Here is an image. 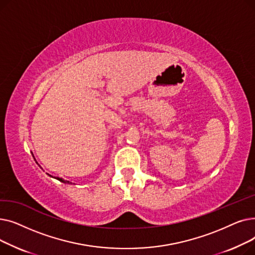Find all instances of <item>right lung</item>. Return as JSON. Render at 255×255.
<instances>
[{
	"label": "right lung",
	"instance_id": "1",
	"mask_svg": "<svg viewBox=\"0 0 255 255\" xmlns=\"http://www.w3.org/2000/svg\"><path fill=\"white\" fill-rule=\"evenodd\" d=\"M33 157H34V156H33ZM48 176H49V177H52V176H50V175H48ZM52 178H53V177H52ZM55 179L59 180V181H60V182H62V183H65V184H70V182H69V181H66V180H64V179H62V178H58V177L56 178V177H55Z\"/></svg>",
	"mask_w": 255,
	"mask_h": 255
}]
</instances>
